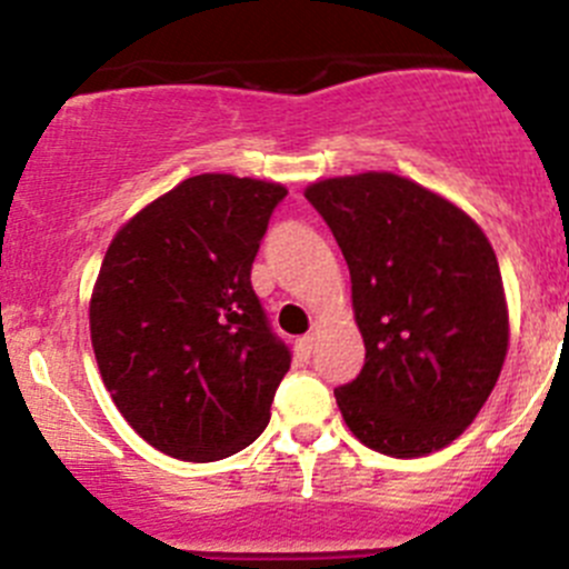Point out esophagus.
Returning a JSON list of instances; mask_svg holds the SVG:
<instances>
[{
    "instance_id": "34e87169",
    "label": "esophagus",
    "mask_w": 569,
    "mask_h": 569,
    "mask_svg": "<svg viewBox=\"0 0 569 569\" xmlns=\"http://www.w3.org/2000/svg\"><path fill=\"white\" fill-rule=\"evenodd\" d=\"M313 347H317V336H313V333H308V336H302V339H297L295 341L297 358H300V361H308V358H311V352H313Z\"/></svg>"
}]
</instances>
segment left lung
Returning a JSON list of instances; mask_svg holds the SVG:
<instances>
[{
	"instance_id": "obj_1",
	"label": "left lung",
	"mask_w": 569,
	"mask_h": 569,
	"mask_svg": "<svg viewBox=\"0 0 569 569\" xmlns=\"http://www.w3.org/2000/svg\"><path fill=\"white\" fill-rule=\"evenodd\" d=\"M352 283L367 358L333 391L352 437L395 459L448 448L492 395L509 352V306L481 224L391 172L317 180Z\"/></svg>"
}]
</instances>
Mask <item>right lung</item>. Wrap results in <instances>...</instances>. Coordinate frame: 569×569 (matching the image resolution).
Returning <instances> with one entry per match:
<instances>
[{
  "label": "right lung",
  "instance_id": "right-lung-1",
  "mask_svg": "<svg viewBox=\"0 0 569 569\" xmlns=\"http://www.w3.org/2000/svg\"><path fill=\"white\" fill-rule=\"evenodd\" d=\"M280 183L197 174L127 219L91 291L104 389L138 437L183 461L256 442L291 356L250 283Z\"/></svg>",
  "mask_w": 569,
  "mask_h": 569
}]
</instances>
